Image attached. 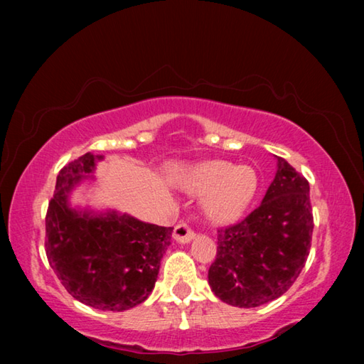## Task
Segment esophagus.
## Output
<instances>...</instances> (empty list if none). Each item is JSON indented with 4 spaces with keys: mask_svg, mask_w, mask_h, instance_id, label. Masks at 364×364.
<instances>
[{
    "mask_svg": "<svg viewBox=\"0 0 364 364\" xmlns=\"http://www.w3.org/2000/svg\"><path fill=\"white\" fill-rule=\"evenodd\" d=\"M196 237V232L191 230V228L188 225H178L175 226L173 230V239L178 242V244H188L193 241V239Z\"/></svg>",
    "mask_w": 364,
    "mask_h": 364,
    "instance_id": "esophagus-1",
    "label": "esophagus"
}]
</instances>
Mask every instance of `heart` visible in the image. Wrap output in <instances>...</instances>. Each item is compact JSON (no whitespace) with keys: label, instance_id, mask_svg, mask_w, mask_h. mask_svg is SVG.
I'll return each mask as SVG.
<instances>
[{"label":"heart","instance_id":"1","mask_svg":"<svg viewBox=\"0 0 364 364\" xmlns=\"http://www.w3.org/2000/svg\"><path fill=\"white\" fill-rule=\"evenodd\" d=\"M181 186L193 194H205L202 210L208 221L223 225L247 210L258 193V176L249 165L210 160L184 171Z\"/></svg>","mask_w":364,"mask_h":364}]
</instances>
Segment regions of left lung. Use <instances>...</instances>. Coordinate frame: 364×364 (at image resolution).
Here are the masks:
<instances>
[{"mask_svg": "<svg viewBox=\"0 0 364 364\" xmlns=\"http://www.w3.org/2000/svg\"><path fill=\"white\" fill-rule=\"evenodd\" d=\"M262 204L218 230L208 284L225 304L254 308L281 297L304 269L311 247L310 184L282 157Z\"/></svg>", "mask_w": 364, "mask_h": 364, "instance_id": "1", "label": "left lung"}]
</instances>
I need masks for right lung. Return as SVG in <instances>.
<instances>
[{
	"label": "right lung",
	"mask_w": 364,
	"mask_h": 364,
	"mask_svg": "<svg viewBox=\"0 0 364 364\" xmlns=\"http://www.w3.org/2000/svg\"><path fill=\"white\" fill-rule=\"evenodd\" d=\"M86 152L59 171L46 212L48 262L73 299L107 311H125L149 297L173 228L144 223L127 213L78 212L69 194L93 178L96 160Z\"/></svg>",
	"instance_id": "1"
}]
</instances>
